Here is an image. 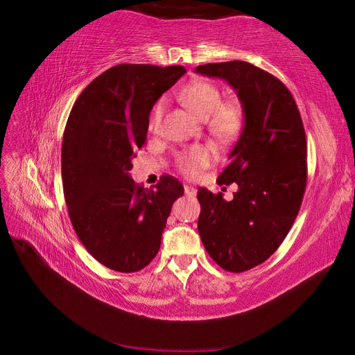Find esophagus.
Listing matches in <instances>:
<instances>
[{"label":"esophagus","instance_id":"1","mask_svg":"<svg viewBox=\"0 0 355 355\" xmlns=\"http://www.w3.org/2000/svg\"><path fill=\"white\" fill-rule=\"evenodd\" d=\"M184 195L186 196H195L196 195V189L192 186H184Z\"/></svg>","mask_w":355,"mask_h":355}]
</instances>
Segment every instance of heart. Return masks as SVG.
I'll use <instances>...</instances> for the list:
<instances>
[{"label": "heart", "mask_w": 355, "mask_h": 355, "mask_svg": "<svg viewBox=\"0 0 355 355\" xmlns=\"http://www.w3.org/2000/svg\"><path fill=\"white\" fill-rule=\"evenodd\" d=\"M181 100L196 116L209 119V128L219 140L230 142L239 136L243 125L242 107L236 103L222 104L220 90L209 81H193L181 92ZM166 109V101L160 100L154 105L150 118V127L157 130ZM215 157L213 150L205 145H195L177 155V168L187 177H195L209 166Z\"/></svg>", "instance_id": "1"}]
</instances>
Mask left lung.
Instances as JSON below:
<instances>
[{
  "label": "left lung",
  "instance_id": "obj_1",
  "mask_svg": "<svg viewBox=\"0 0 355 355\" xmlns=\"http://www.w3.org/2000/svg\"><path fill=\"white\" fill-rule=\"evenodd\" d=\"M225 80L243 107V128L219 184H237L232 201L198 189V233L228 272L259 266L283 243L307 184V142L298 107L282 81L242 60L196 66Z\"/></svg>",
  "mask_w": 355,
  "mask_h": 355
}]
</instances>
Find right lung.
<instances>
[{
	"mask_svg": "<svg viewBox=\"0 0 355 355\" xmlns=\"http://www.w3.org/2000/svg\"><path fill=\"white\" fill-rule=\"evenodd\" d=\"M183 66L116 64L77 98L62 144V181L72 227L89 254L118 272L144 269L160 250L172 204L184 187L163 175L153 189L130 177L150 113Z\"/></svg>",
	"mask_w": 355,
	"mask_h": 355,
	"instance_id": "obj_1",
	"label": "right lung"
}]
</instances>
